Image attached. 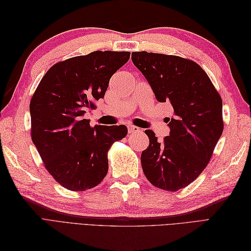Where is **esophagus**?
<instances>
[{"label":"esophagus","mask_w":251,"mask_h":251,"mask_svg":"<svg viewBox=\"0 0 251 251\" xmlns=\"http://www.w3.org/2000/svg\"><path fill=\"white\" fill-rule=\"evenodd\" d=\"M127 130H128V133H130V134H134V133L140 132V128H139L138 126H133V125H128V126H127Z\"/></svg>","instance_id":"1"}]
</instances>
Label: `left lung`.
<instances>
[{"mask_svg":"<svg viewBox=\"0 0 251 251\" xmlns=\"http://www.w3.org/2000/svg\"><path fill=\"white\" fill-rule=\"evenodd\" d=\"M132 62L143 74L159 102H170V135L159 142L146 130L149 148L141 165L156 187L177 192L191 184L209 162L223 132L222 100L202 68L191 59L147 51L133 52Z\"/></svg>","mask_w":251,"mask_h":251,"instance_id":"1","label":"left lung"}]
</instances>
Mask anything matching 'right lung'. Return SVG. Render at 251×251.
<instances>
[{"label":"right lung","instance_id":"add662e5","mask_svg":"<svg viewBox=\"0 0 251 251\" xmlns=\"http://www.w3.org/2000/svg\"><path fill=\"white\" fill-rule=\"evenodd\" d=\"M127 51H94L52 66L30 101L31 138L45 168L67 189L82 192L108 173V151L127 134L121 126H90L85 118L103 98Z\"/></svg>","mask_w":251,"mask_h":251}]
</instances>
